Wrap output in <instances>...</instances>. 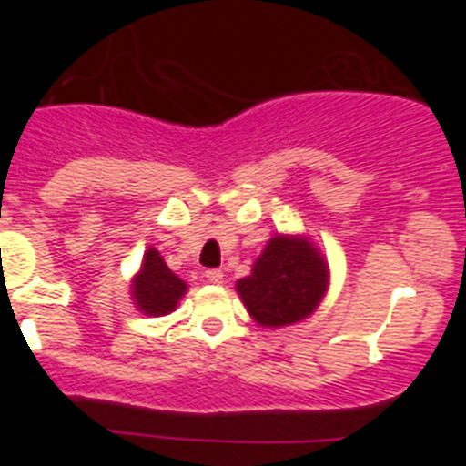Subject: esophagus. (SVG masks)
I'll list each match as a JSON object with an SVG mask.
<instances>
[{
    "label": "esophagus",
    "mask_w": 466,
    "mask_h": 466,
    "mask_svg": "<svg viewBox=\"0 0 466 466\" xmlns=\"http://www.w3.org/2000/svg\"><path fill=\"white\" fill-rule=\"evenodd\" d=\"M205 278H208V282H212V284H221V282H224V273H221L219 268L208 270V273H205Z\"/></svg>",
    "instance_id": "obj_1"
}]
</instances>
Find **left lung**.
Masks as SVG:
<instances>
[{
    "label": "left lung",
    "instance_id": "8db88e82",
    "mask_svg": "<svg viewBox=\"0 0 466 466\" xmlns=\"http://www.w3.org/2000/svg\"><path fill=\"white\" fill-rule=\"evenodd\" d=\"M247 312L261 327H287L315 312L329 287L322 252L303 236H273L254 261L252 275L238 279Z\"/></svg>",
    "mask_w": 466,
    "mask_h": 466
}]
</instances>
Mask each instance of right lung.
<instances>
[{"mask_svg": "<svg viewBox=\"0 0 466 466\" xmlns=\"http://www.w3.org/2000/svg\"><path fill=\"white\" fill-rule=\"evenodd\" d=\"M187 294V282L177 278L156 247L144 252L142 268L133 278V300L144 315H170L179 299Z\"/></svg>", "mask_w": 466, "mask_h": 466, "instance_id": "right-lung-1", "label": "right lung"}]
</instances>
